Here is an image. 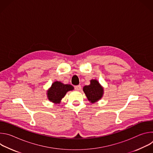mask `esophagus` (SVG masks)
<instances>
[{"label":"esophagus","mask_w":153,"mask_h":153,"mask_svg":"<svg viewBox=\"0 0 153 153\" xmlns=\"http://www.w3.org/2000/svg\"><path fill=\"white\" fill-rule=\"evenodd\" d=\"M74 89L76 90V91H79L81 89V85H76L74 86Z\"/></svg>","instance_id":"obj_1"}]
</instances>
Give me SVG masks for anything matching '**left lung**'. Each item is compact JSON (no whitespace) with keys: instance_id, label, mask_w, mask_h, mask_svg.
I'll return each instance as SVG.
<instances>
[{"instance_id":"1","label":"left lung","mask_w":153,"mask_h":153,"mask_svg":"<svg viewBox=\"0 0 153 153\" xmlns=\"http://www.w3.org/2000/svg\"><path fill=\"white\" fill-rule=\"evenodd\" d=\"M83 90L91 103H94L100 99L103 93V89L96 80H91L90 85H86L83 87Z\"/></svg>"}]
</instances>
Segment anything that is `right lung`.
Returning a JSON list of instances; mask_svg holds the SVG:
<instances>
[{"instance_id": "add662e5", "label": "right lung", "mask_w": 153, "mask_h": 153, "mask_svg": "<svg viewBox=\"0 0 153 153\" xmlns=\"http://www.w3.org/2000/svg\"><path fill=\"white\" fill-rule=\"evenodd\" d=\"M73 89L74 87L71 85H64L60 82H55L47 92L48 99L51 102L58 103L68 91Z\"/></svg>"}]
</instances>
